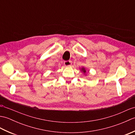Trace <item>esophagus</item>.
I'll return each mask as SVG.
<instances>
[{
  "instance_id": "esophagus-1",
  "label": "esophagus",
  "mask_w": 135,
  "mask_h": 135,
  "mask_svg": "<svg viewBox=\"0 0 135 135\" xmlns=\"http://www.w3.org/2000/svg\"><path fill=\"white\" fill-rule=\"evenodd\" d=\"M64 65L66 66V67H69L71 64H72V61L71 60H68V61H65L64 62Z\"/></svg>"
}]
</instances>
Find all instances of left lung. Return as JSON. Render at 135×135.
<instances>
[{
  "instance_id": "8db88e82",
  "label": "left lung",
  "mask_w": 135,
  "mask_h": 135,
  "mask_svg": "<svg viewBox=\"0 0 135 135\" xmlns=\"http://www.w3.org/2000/svg\"><path fill=\"white\" fill-rule=\"evenodd\" d=\"M80 70L81 71V72H82V73H84V74L85 75H86V76L87 75V74H86V70L85 68L84 67H82V68H80Z\"/></svg>"
}]
</instances>
